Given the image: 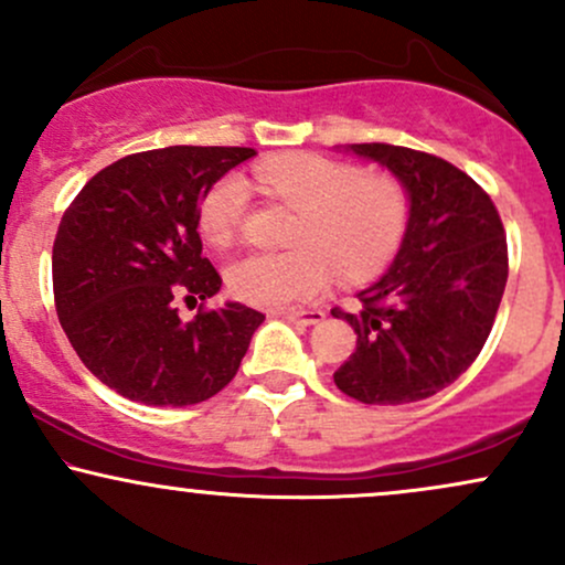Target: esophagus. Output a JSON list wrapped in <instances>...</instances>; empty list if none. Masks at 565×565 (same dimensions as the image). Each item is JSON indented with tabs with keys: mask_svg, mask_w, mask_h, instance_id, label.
<instances>
[{
	"mask_svg": "<svg viewBox=\"0 0 565 565\" xmlns=\"http://www.w3.org/2000/svg\"><path fill=\"white\" fill-rule=\"evenodd\" d=\"M323 310H281V319H287L289 323H300V327H313V323L323 321Z\"/></svg>",
	"mask_w": 565,
	"mask_h": 565,
	"instance_id": "esophagus-1",
	"label": "esophagus"
}]
</instances>
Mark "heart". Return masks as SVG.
Wrapping results in <instances>:
<instances>
[{"label":"heart","mask_w":565,"mask_h":565,"mask_svg":"<svg viewBox=\"0 0 565 565\" xmlns=\"http://www.w3.org/2000/svg\"><path fill=\"white\" fill-rule=\"evenodd\" d=\"M265 196L295 206L281 255H246L228 268V287L255 308H287L327 291L334 270L345 281L377 274L395 255L408 225L406 185L391 172H364L350 161L291 151L255 170ZM246 183L217 180L199 204V231L217 249L233 244L246 215Z\"/></svg>","instance_id":"heart-1"}]
</instances>
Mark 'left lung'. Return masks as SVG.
Listing matches in <instances>:
<instances>
[{
    "label": "left lung",
    "mask_w": 565,
    "mask_h": 565,
    "mask_svg": "<svg viewBox=\"0 0 565 565\" xmlns=\"http://www.w3.org/2000/svg\"><path fill=\"white\" fill-rule=\"evenodd\" d=\"M350 151L406 185L408 225L391 270L359 291V313L332 310L359 334L334 385L361 404H414L468 372L489 340L508 284V238L489 193L446 159L387 142Z\"/></svg>",
    "instance_id": "obj_1"
}]
</instances>
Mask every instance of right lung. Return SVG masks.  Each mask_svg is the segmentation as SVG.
Masks as SVG:
<instances>
[{
    "label": "right lung",
    "instance_id": "1",
    "mask_svg": "<svg viewBox=\"0 0 565 565\" xmlns=\"http://www.w3.org/2000/svg\"><path fill=\"white\" fill-rule=\"evenodd\" d=\"M255 148L170 146L100 170L63 212L53 244L55 310L71 348L103 385L146 406H191L236 377L260 310L210 300L223 278L201 255L204 193Z\"/></svg>",
    "mask_w": 565,
    "mask_h": 565
}]
</instances>
